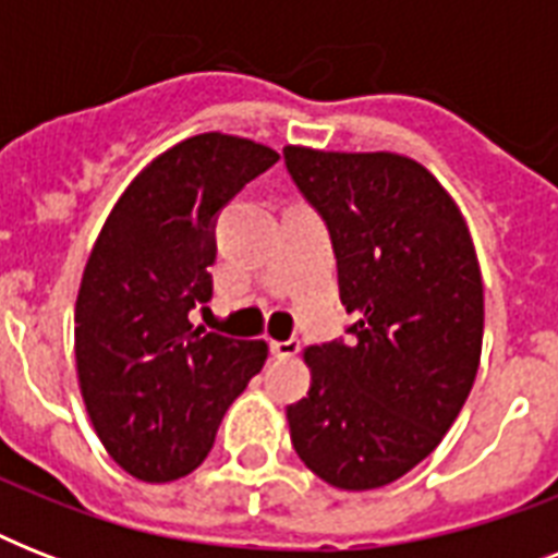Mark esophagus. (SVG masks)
Here are the masks:
<instances>
[{"mask_svg":"<svg viewBox=\"0 0 558 558\" xmlns=\"http://www.w3.org/2000/svg\"><path fill=\"white\" fill-rule=\"evenodd\" d=\"M298 350H301V341L298 339H287V341H271V353L278 359H292L298 356Z\"/></svg>","mask_w":558,"mask_h":558,"instance_id":"obj_1","label":"esophagus"}]
</instances>
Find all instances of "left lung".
<instances>
[{
  "instance_id": "1",
  "label": "left lung",
  "mask_w": 558,
  "mask_h": 558,
  "mask_svg": "<svg viewBox=\"0 0 558 558\" xmlns=\"http://www.w3.org/2000/svg\"><path fill=\"white\" fill-rule=\"evenodd\" d=\"M330 228L350 344L304 350L313 385L287 408L306 469L376 489L425 460L466 402L484 341V283L466 219L437 179L397 153L283 150Z\"/></svg>"
}]
</instances>
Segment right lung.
Segmentation results:
<instances>
[{
  "mask_svg": "<svg viewBox=\"0 0 558 558\" xmlns=\"http://www.w3.org/2000/svg\"><path fill=\"white\" fill-rule=\"evenodd\" d=\"M278 153L202 133L153 159L100 228L74 304V362L104 449L138 481L185 477L208 458L266 341L191 324L214 292L217 214Z\"/></svg>",
  "mask_w": 558,
  "mask_h": 558,
  "instance_id": "1",
  "label": "right lung"
}]
</instances>
